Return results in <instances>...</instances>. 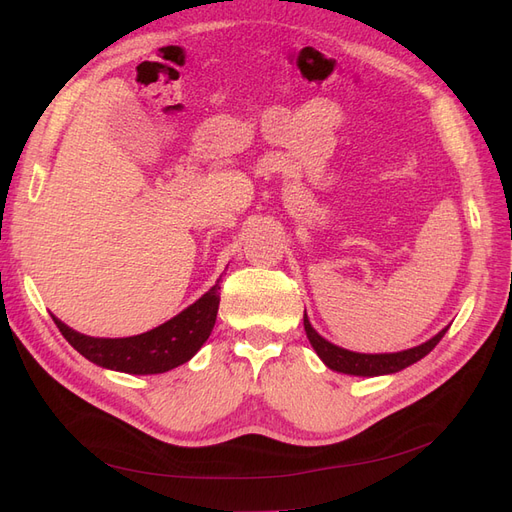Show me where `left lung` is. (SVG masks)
Here are the masks:
<instances>
[{
  "instance_id": "left-lung-1",
  "label": "left lung",
  "mask_w": 512,
  "mask_h": 512,
  "mask_svg": "<svg viewBox=\"0 0 512 512\" xmlns=\"http://www.w3.org/2000/svg\"><path fill=\"white\" fill-rule=\"evenodd\" d=\"M303 327L307 333L309 344L316 350L320 356V361L327 365L333 371H339V374H348V376H363V378H374V376H386V374H397V371L410 367L412 363L421 361L423 356H427L433 348L438 346L448 327H444L440 333L427 339L425 344L414 346L401 352H384V354H363V352H352L346 348H339L331 344L329 339H324L309 322L307 314H303Z\"/></svg>"
}]
</instances>
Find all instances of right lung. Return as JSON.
<instances>
[{
  "instance_id": "obj_1",
  "label": "right lung",
  "mask_w": 512,
  "mask_h": 512,
  "mask_svg": "<svg viewBox=\"0 0 512 512\" xmlns=\"http://www.w3.org/2000/svg\"><path fill=\"white\" fill-rule=\"evenodd\" d=\"M220 280L203 297L185 307L160 327L132 337H91L70 329L53 316L57 329L68 344L87 361L123 374L149 376L164 374L188 363L209 339L220 307Z\"/></svg>"
}]
</instances>
